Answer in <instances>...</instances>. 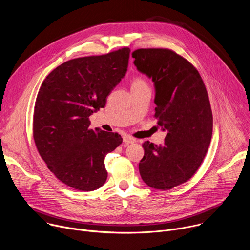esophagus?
Segmentation results:
<instances>
[{
  "instance_id": "esophagus-1",
  "label": "esophagus",
  "mask_w": 250,
  "mask_h": 250,
  "mask_svg": "<svg viewBox=\"0 0 250 250\" xmlns=\"http://www.w3.org/2000/svg\"><path fill=\"white\" fill-rule=\"evenodd\" d=\"M124 142H125V146H127V145H129V144H134V142H135V138H133V137H131V136H129V135H125V136H124Z\"/></svg>"
}]
</instances>
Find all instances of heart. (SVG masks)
I'll list each match as a JSON object with an SVG mask.
<instances>
[{
	"label": "heart",
	"instance_id": "b5f03b06",
	"mask_svg": "<svg viewBox=\"0 0 250 250\" xmlns=\"http://www.w3.org/2000/svg\"><path fill=\"white\" fill-rule=\"evenodd\" d=\"M144 84H146V81L142 79V78H140V77H136V78H134L133 80H132V83H131V87L132 86H139V85H144Z\"/></svg>",
	"mask_w": 250,
	"mask_h": 250
}]
</instances>
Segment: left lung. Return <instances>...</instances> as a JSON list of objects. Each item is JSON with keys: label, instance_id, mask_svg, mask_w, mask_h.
I'll return each mask as SVG.
<instances>
[{"label": "left lung", "instance_id": "8db88e82", "mask_svg": "<svg viewBox=\"0 0 250 250\" xmlns=\"http://www.w3.org/2000/svg\"><path fill=\"white\" fill-rule=\"evenodd\" d=\"M131 55L137 70L154 82V117L167 130L163 146L144 142L139 173L149 187L170 190L191 179L208 151L212 133L208 92L193 64L171 49L140 48Z\"/></svg>", "mask_w": 250, "mask_h": 250}]
</instances>
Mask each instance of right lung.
<instances>
[{"label": "right lung", "instance_id": "add662e5", "mask_svg": "<svg viewBox=\"0 0 250 250\" xmlns=\"http://www.w3.org/2000/svg\"><path fill=\"white\" fill-rule=\"evenodd\" d=\"M130 49L68 60L47 75L33 112V139L47 168L80 191L102 187L105 155L123 142L117 132L89 128V117L125 75Z\"/></svg>", "mask_w": 250, "mask_h": 250}]
</instances>
